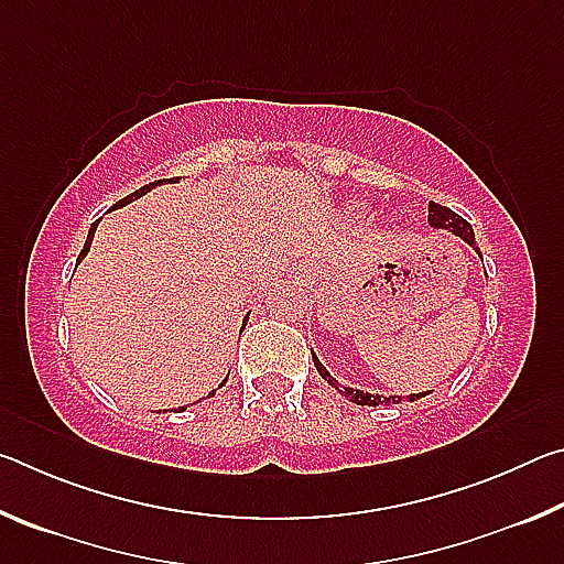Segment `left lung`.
<instances>
[{"label": "left lung", "mask_w": 564, "mask_h": 564, "mask_svg": "<svg viewBox=\"0 0 564 564\" xmlns=\"http://www.w3.org/2000/svg\"><path fill=\"white\" fill-rule=\"evenodd\" d=\"M427 221H431V226L433 228H447V231H453L455 236H460L465 243H470V246H475V234H473V228H470V224L465 221L463 216H457L455 212H451V208L447 206H441V204H435V202H431L427 204ZM475 251H480V248H475ZM313 362H316V368H318V373L328 380V383L336 388V390H340L343 395H346L348 400H352V403L356 405H390V403H398V395H390V398H386V395H370V393H362V390H352V388H340L338 386V380L333 378L326 368L321 366V360L313 356ZM425 393H417V395H410V400H417V398H423Z\"/></svg>", "instance_id": "obj_1"}]
</instances>
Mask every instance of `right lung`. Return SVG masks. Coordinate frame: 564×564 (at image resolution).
Wrapping results in <instances>:
<instances>
[{
  "label": "right lung",
  "mask_w": 564,
  "mask_h": 564,
  "mask_svg": "<svg viewBox=\"0 0 564 564\" xmlns=\"http://www.w3.org/2000/svg\"><path fill=\"white\" fill-rule=\"evenodd\" d=\"M161 181H164V178H161ZM161 181H154V184H149V186H141L139 191H133V194H129L127 198H121V202L117 204V206H113V208H119V206H127L129 202H133V198H139V196H144L147 194V191H151V188H154V186H159L161 184ZM169 181V178H166ZM97 224L99 221H94L91 224V228H89V236H87V243H84V248H82V253H79V261L84 259V256H87V251H89V246H91V238H94V231H97ZM248 321V318H246ZM214 395V393H212Z\"/></svg>",
  "instance_id": "1"
}]
</instances>
